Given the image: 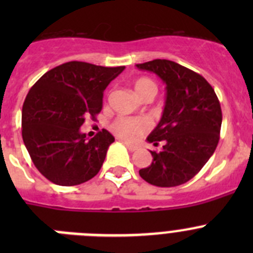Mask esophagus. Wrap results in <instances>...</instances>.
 I'll use <instances>...</instances> for the list:
<instances>
[{
  "instance_id": "34e87169",
  "label": "esophagus",
  "mask_w": 253,
  "mask_h": 253,
  "mask_svg": "<svg viewBox=\"0 0 253 253\" xmlns=\"http://www.w3.org/2000/svg\"><path fill=\"white\" fill-rule=\"evenodd\" d=\"M123 143H124L125 146L128 147V149H129V151H130V152H134V151H137V149H138L137 146H134V144H130V143L125 142V140H123Z\"/></svg>"
}]
</instances>
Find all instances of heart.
Here are the masks:
<instances>
[{"label": "heart", "mask_w": 253, "mask_h": 253, "mask_svg": "<svg viewBox=\"0 0 253 253\" xmlns=\"http://www.w3.org/2000/svg\"><path fill=\"white\" fill-rule=\"evenodd\" d=\"M134 92L138 97H142L148 92H153L154 95L157 93V84L153 80L148 77H139L137 78L133 84ZM152 124L146 118H118L111 124V130L116 134L119 138L125 140H137L144 133L151 129Z\"/></svg>", "instance_id": "1"}]
</instances>
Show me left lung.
I'll return each instance as SVG.
<instances>
[{
	"label": "left lung",
	"instance_id": "1",
	"mask_svg": "<svg viewBox=\"0 0 253 253\" xmlns=\"http://www.w3.org/2000/svg\"><path fill=\"white\" fill-rule=\"evenodd\" d=\"M166 84V102L158 125L147 140L161 151H151L153 161L139 169L140 177L160 187L182 185L208 162L219 142L222 109L213 87L203 76L167 59L137 64Z\"/></svg>",
	"mask_w": 253,
	"mask_h": 253
}]
</instances>
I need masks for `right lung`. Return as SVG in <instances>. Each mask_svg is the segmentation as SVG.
Wrapping results in <instances>:
<instances>
[{"mask_svg": "<svg viewBox=\"0 0 253 253\" xmlns=\"http://www.w3.org/2000/svg\"><path fill=\"white\" fill-rule=\"evenodd\" d=\"M125 67L67 62L35 82L22 106V139L44 177L60 186L84 184L97 175L114 137L102 129L87 139L80 128L102 109L107 84Z\"/></svg>", "mask_w": 253, "mask_h": 253, "instance_id": "right-lung-1", "label": "right lung"}]
</instances>
